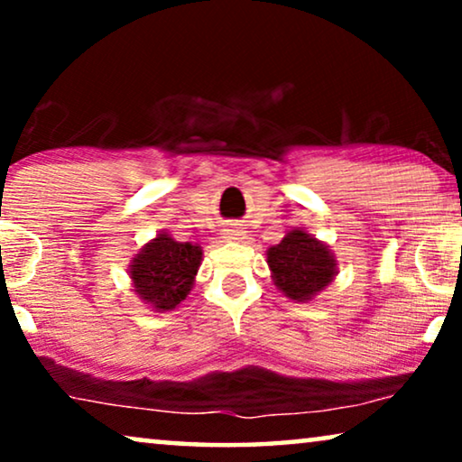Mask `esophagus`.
Listing matches in <instances>:
<instances>
[{"mask_svg":"<svg viewBox=\"0 0 462 462\" xmlns=\"http://www.w3.org/2000/svg\"><path fill=\"white\" fill-rule=\"evenodd\" d=\"M225 237L231 239V242H237V239H242V237H244L242 226H236V225L226 226V229H225Z\"/></svg>","mask_w":462,"mask_h":462,"instance_id":"34e87169","label":"esophagus"}]
</instances>
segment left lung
I'll return each mask as SVG.
<instances>
[{
	"label": "left lung",
	"instance_id": "1",
	"mask_svg": "<svg viewBox=\"0 0 462 462\" xmlns=\"http://www.w3.org/2000/svg\"><path fill=\"white\" fill-rule=\"evenodd\" d=\"M267 264L277 290L296 302L315 299L338 273L332 250L305 229L288 231L280 244L271 245Z\"/></svg>",
	"mask_w": 462,
	"mask_h": 462
}]
</instances>
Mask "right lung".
<instances>
[{
  "instance_id": "1",
  "label": "right lung",
  "mask_w": 462,
  "mask_h": 462,
  "mask_svg": "<svg viewBox=\"0 0 462 462\" xmlns=\"http://www.w3.org/2000/svg\"><path fill=\"white\" fill-rule=\"evenodd\" d=\"M201 254L199 245L176 242L160 231L132 258L128 273L134 294L157 313L174 311L191 292Z\"/></svg>"
}]
</instances>
